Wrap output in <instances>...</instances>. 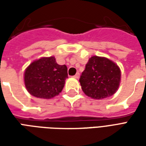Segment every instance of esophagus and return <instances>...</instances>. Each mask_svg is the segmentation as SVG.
<instances>
[{
  "label": "esophagus",
  "instance_id": "obj_1",
  "mask_svg": "<svg viewBox=\"0 0 146 146\" xmlns=\"http://www.w3.org/2000/svg\"><path fill=\"white\" fill-rule=\"evenodd\" d=\"M79 76H80V73H76V75L73 76V77H74V78H76V79H78V78H79Z\"/></svg>",
  "mask_w": 146,
  "mask_h": 146
}]
</instances>
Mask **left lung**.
<instances>
[{
	"instance_id": "obj_1",
	"label": "left lung",
	"mask_w": 146,
	"mask_h": 146,
	"mask_svg": "<svg viewBox=\"0 0 146 146\" xmlns=\"http://www.w3.org/2000/svg\"><path fill=\"white\" fill-rule=\"evenodd\" d=\"M121 78L119 67L106 57L92 56L80 78L83 92L94 99H103L114 95Z\"/></svg>"
}]
</instances>
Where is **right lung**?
Segmentation results:
<instances>
[{
	"instance_id": "1",
	"label": "right lung",
	"mask_w": 146,
	"mask_h": 146,
	"mask_svg": "<svg viewBox=\"0 0 146 146\" xmlns=\"http://www.w3.org/2000/svg\"><path fill=\"white\" fill-rule=\"evenodd\" d=\"M66 78V66L58 65L53 56L33 61L24 73L27 92L36 98L44 99H50L59 95Z\"/></svg>"
}]
</instances>
